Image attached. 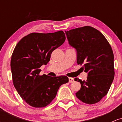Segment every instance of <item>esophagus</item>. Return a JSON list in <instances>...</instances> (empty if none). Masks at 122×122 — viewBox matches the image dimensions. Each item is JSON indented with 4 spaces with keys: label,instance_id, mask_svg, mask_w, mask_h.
<instances>
[{
    "label": "esophagus",
    "instance_id": "esophagus-1",
    "mask_svg": "<svg viewBox=\"0 0 122 122\" xmlns=\"http://www.w3.org/2000/svg\"><path fill=\"white\" fill-rule=\"evenodd\" d=\"M74 81H75V80H74L73 78H72V77L69 78V82L70 83H72V82H73Z\"/></svg>",
    "mask_w": 122,
    "mask_h": 122
}]
</instances>
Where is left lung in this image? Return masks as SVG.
I'll return each mask as SVG.
<instances>
[{
    "label": "left lung",
    "mask_w": 122,
    "mask_h": 122,
    "mask_svg": "<svg viewBox=\"0 0 122 122\" xmlns=\"http://www.w3.org/2000/svg\"><path fill=\"white\" fill-rule=\"evenodd\" d=\"M69 45L77 51V63L83 64L87 80L82 81L77 97L86 104L97 103L107 94L114 78V54L102 33L91 26L65 31Z\"/></svg>",
    "instance_id": "1"
}]
</instances>
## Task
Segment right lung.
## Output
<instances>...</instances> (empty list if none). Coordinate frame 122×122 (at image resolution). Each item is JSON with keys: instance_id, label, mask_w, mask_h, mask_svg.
Returning a JSON list of instances; mask_svg holds the SVG:
<instances>
[{"instance_id": "1", "label": "right lung", "mask_w": 122, "mask_h": 122, "mask_svg": "<svg viewBox=\"0 0 122 122\" xmlns=\"http://www.w3.org/2000/svg\"><path fill=\"white\" fill-rule=\"evenodd\" d=\"M65 40L62 31L33 33L21 39L14 50L11 60L14 85L22 99L32 107L41 108L49 104L60 86L69 81L65 76L39 75L41 66L46 65L52 51Z\"/></svg>"}]
</instances>
